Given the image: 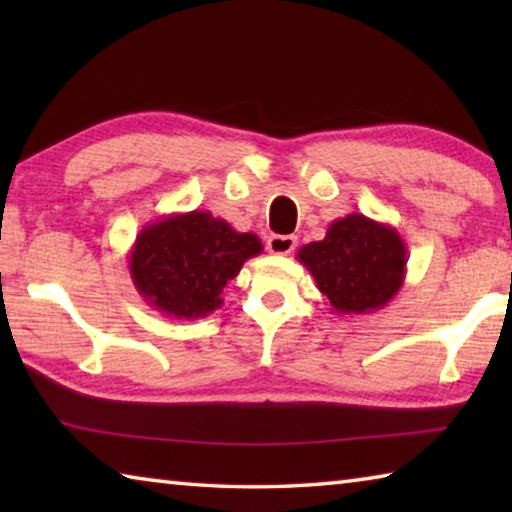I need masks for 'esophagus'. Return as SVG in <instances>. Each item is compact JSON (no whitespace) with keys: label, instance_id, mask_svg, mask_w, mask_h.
Segmentation results:
<instances>
[{"label":"esophagus","instance_id":"esophagus-1","mask_svg":"<svg viewBox=\"0 0 512 512\" xmlns=\"http://www.w3.org/2000/svg\"><path fill=\"white\" fill-rule=\"evenodd\" d=\"M298 246V239L293 235H271L266 241L268 253L273 255H291Z\"/></svg>","mask_w":512,"mask_h":512}]
</instances>
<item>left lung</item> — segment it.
<instances>
[{
  "label": "left lung",
  "instance_id": "left-lung-1",
  "mask_svg": "<svg viewBox=\"0 0 512 512\" xmlns=\"http://www.w3.org/2000/svg\"><path fill=\"white\" fill-rule=\"evenodd\" d=\"M296 257L336 314L359 316L386 307L406 275L400 232L359 212L332 221L325 239L302 246Z\"/></svg>",
  "mask_w": 512,
  "mask_h": 512
}]
</instances>
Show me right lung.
<instances>
[{
	"label": "right lung",
	"instance_id": "add662e5",
	"mask_svg": "<svg viewBox=\"0 0 512 512\" xmlns=\"http://www.w3.org/2000/svg\"><path fill=\"white\" fill-rule=\"evenodd\" d=\"M264 250L253 232H237L212 212L167 214L144 225L128 253L131 280L146 305L196 320L223 305L225 284Z\"/></svg>",
	"mask_w": 512,
	"mask_h": 512
}]
</instances>
